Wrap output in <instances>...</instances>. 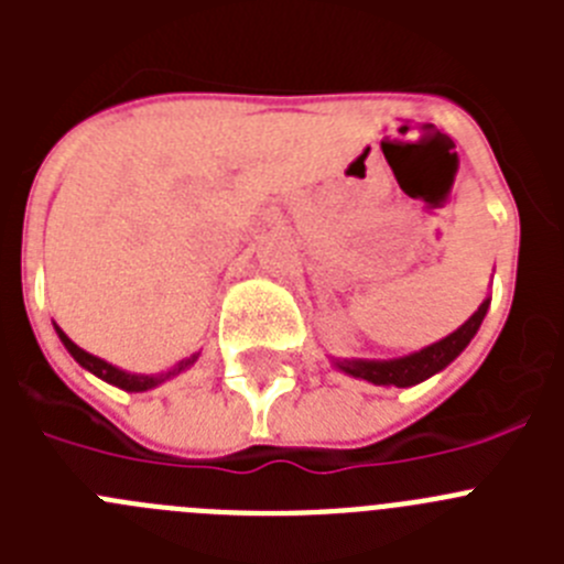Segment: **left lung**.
Listing matches in <instances>:
<instances>
[{
	"mask_svg": "<svg viewBox=\"0 0 564 564\" xmlns=\"http://www.w3.org/2000/svg\"><path fill=\"white\" fill-rule=\"evenodd\" d=\"M486 311L488 299L477 307L475 316L468 318L466 325L457 327L452 336L441 338V341L430 344V347H423L421 352L392 358V361H361V358H356V361H336V367L347 372V376L364 378V381L370 383H383V387H412V383H421L430 376H435V372H441L446 364H452L463 350H466V344L475 338L477 327L482 325Z\"/></svg>",
	"mask_w": 564,
	"mask_h": 564,
	"instance_id": "1",
	"label": "left lung"
}]
</instances>
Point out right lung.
Segmentation results:
<instances>
[{
    "label": "right lung",
    "mask_w": 564,
    "mask_h": 564,
    "mask_svg": "<svg viewBox=\"0 0 564 564\" xmlns=\"http://www.w3.org/2000/svg\"><path fill=\"white\" fill-rule=\"evenodd\" d=\"M56 333H58V338H62V341H64V347H67V350H69V356L76 358V361L82 364L84 370H89V372H93V376L104 378V381H107V383H115V387H121V390H127V392L152 390V387H158V383L166 381V378H172V376H177V372H181V370H186L188 364H194V358H197V356L186 358V361L177 364L174 370H169L166 376H132V372L118 370V367H112V364L101 361V358L89 356V352L82 350L78 344L69 341V338L64 336V330H58V327H56Z\"/></svg>",
    "instance_id": "right-lung-1"
}]
</instances>
